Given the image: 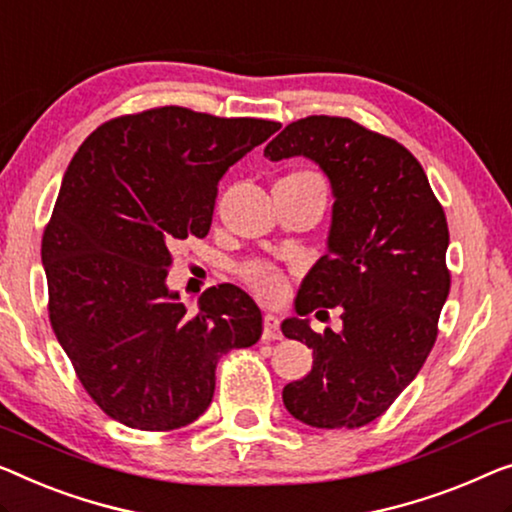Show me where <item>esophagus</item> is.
Masks as SVG:
<instances>
[{
  "instance_id": "obj_1",
  "label": "esophagus",
  "mask_w": 512,
  "mask_h": 512,
  "mask_svg": "<svg viewBox=\"0 0 512 512\" xmlns=\"http://www.w3.org/2000/svg\"><path fill=\"white\" fill-rule=\"evenodd\" d=\"M263 339H281L279 318L274 314H265L263 318Z\"/></svg>"
}]
</instances>
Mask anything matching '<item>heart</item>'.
Returning a JSON list of instances; mask_svg holds the SVG:
<instances>
[{
  "instance_id": "obj_1",
  "label": "heart",
  "mask_w": 512,
  "mask_h": 512,
  "mask_svg": "<svg viewBox=\"0 0 512 512\" xmlns=\"http://www.w3.org/2000/svg\"><path fill=\"white\" fill-rule=\"evenodd\" d=\"M240 272L258 293L265 295V298L277 300L286 293V277L277 265H272L268 261H249L242 265Z\"/></svg>"
}]
</instances>
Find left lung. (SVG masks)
Returning a JSON list of instances; mask_svg holds the SVG:
<instances>
[{"instance_id": "8db88e82", "label": "left lung", "mask_w": 512, "mask_h": 512, "mask_svg": "<svg viewBox=\"0 0 512 512\" xmlns=\"http://www.w3.org/2000/svg\"><path fill=\"white\" fill-rule=\"evenodd\" d=\"M281 161L307 157L328 175L335 205L328 254L302 281L281 332L314 351L305 379L284 388V406L311 427L353 429L402 395L439 335L450 293L448 221L418 159L348 117L291 122L265 147ZM342 306V333H314L304 318Z\"/></svg>"}]
</instances>
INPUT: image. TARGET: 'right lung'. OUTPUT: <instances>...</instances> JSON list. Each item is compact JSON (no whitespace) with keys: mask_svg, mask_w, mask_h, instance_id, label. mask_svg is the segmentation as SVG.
<instances>
[{"mask_svg":"<svg viewBox=\"0 0 512 512\" xmlns=\"http://www.w3.org/2000/svg\"><path fill=\"white\" fill-rule=\"evenodd\" d=\"M279 129L164 106L103 122L73 154L41 261L57 342L106 416L145 432L189 425L221 355L261 339V309L238 286L207 288L191 314L166 277L170 247L210 233L226 170Z\"/></svg>","mask_w":512,"mask_h":512,"instance_id":"obj_1","label":"right lung"}]
</instances>
